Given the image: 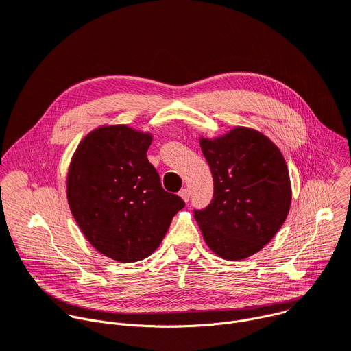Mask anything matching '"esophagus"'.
Returning <instances> with one entry per match:
<instances>
[{
    "label": "esophagus",
    "instance_id": "1",
    "mask_svg": "<svg viewBox=\"0 0 351 351\" xmlns=\"http://www.w3.org/2000/svg\"><path fill=\"white\" fill-rule=\"evenodd\" d=\"M178 195L182 198L184 202H188V201H189V191H188L186 188H182V189L178 192Z\"/></svg>",
    "mask_w": 351,
    "mask_h": 351
}]
</instances>
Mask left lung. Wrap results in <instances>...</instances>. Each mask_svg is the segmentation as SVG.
I'll return each mask as SVG.
<instances>
[{
    "label": "left lung",
    "mask_w": 351,
    "mask_h": 351,
    "mask_svg": "<svg viewBox=\"0 0 351 351\" xmlns=\"http://www.w3.org/2000/svg\"><path fill=\"white\" fill-rule=\"evenodd\" d=\"M213 177V199L193 210L206 245L227 261L261 251L283 226L291 185L279 147L262 132L236 127L199 139Z\"/></svg>",
    "instance_id": "obj_1"
}]
</instances>
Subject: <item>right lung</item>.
Returning a JSON list of instances; mask_svg holds the SVG:
<instances>
[{
	"label": "right lung",
	"mask_w": 351,
	"mask_h": 351,
	"mask_svg": "<svg viewBox=\"0 0 351 351\" xmlns=\"http://www.w3.org/2000/svg\"><path fill=\"white\" fill-rule=\"evenodd\" d=\"M149 132L103 125L77 145L68 170L66 198L86 240L104 256L130 263L163 241L185 204L162 188L149 163Z\"/></svg>",
	"instance_id": "1"
}]
</instances>
